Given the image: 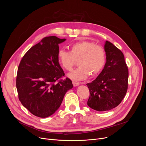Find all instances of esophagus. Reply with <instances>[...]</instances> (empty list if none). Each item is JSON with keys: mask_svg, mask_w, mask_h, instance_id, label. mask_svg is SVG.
<instances>
[{"mask_svg": "<svg viewBox=\"0 0 146 146\" xmlns=\"http://www.w3.org/2000/svg\"><path fill=\"white\" fill-rule=\"evenodd\" d=\"M72 83H73V85L74 86H77L79 85V84H80L79 82H75V81H72Z\"/></svg>", "mask_w": 146, "mask_h": 146, "instance_id": "1", "label": "esophagus"}]
</instances>
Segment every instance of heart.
Segmentation results:
<instances>
[{
	"label": "heart",
	"mask_w": 146,
	"mask_h": 146,
	"mask_svg": "<svg viewBox=\"0 0 146 146\" xmlns=\"http://www.w3.org/2000/svg\"><path fill=\"white\" fill-rule=\"evenodd\" d=\"M60 64L67 71H71L79 60L77 69L69 74L74 80L86 79L89 74L95 76L101 73L106 61L103 47L89 41H80L72 44L70 51L60 49L57 52Z\"/></svg>",
	"instance_id": "1"
}]
</instances>
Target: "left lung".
I'll return each mask as SVG.
<instances>
[{"mask_svg":"<svg viewBox=\"0 0 146 146\" xmlns=\"http://www.w3.org/2000/svg\"><path fill=\"white\" fill-rule=\"evenodd\" d=\"M106 61L95 80L86 85L90 96L88 105L98 111H109L117 107L128 89V68L122 52L112 43L106 41Z\"/></svg>","mask_w":146,"mask_h":146,"instance_id":"obj_1","label":"left lung"}]
</instances>
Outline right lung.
<instances>
[{"instance_id":"obj_1","label":"right lung","mask_w":146,"mask_h":146,"mask_svg":"<svg viewBox=\"0 0 146 146\" xmlns=\"http://www.w3.org/2000/svg\"><path fill=\"white\" fill-rule=\"evenodd\" d=\"M66 40L46 36L23 56L18 68L16 85L20 102L34 115L48 117L61 105L66 93L73 88L57 58L60 43Z\"/></svg>"}]
</instances>
